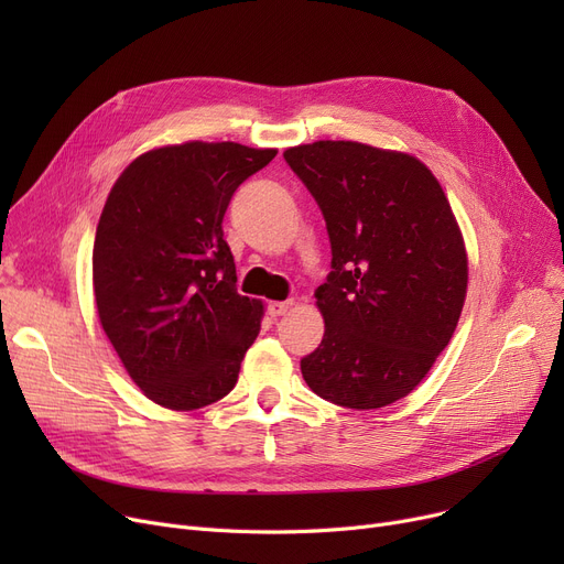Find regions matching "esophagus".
Listing matches in <instances>:
<instances>
[{"label":"esophagus","mask_w":564,"mask_h":564,"mask_svg":"<svg viewBox=\"0 0 564 564\" xmlns=\"http://www.w3.org/2000/svg\"><path fill=\"white\" fill-rule=\"evenodd\" d=\"M290 308H292V302H270V304H267V313H270L272 317L285 315Z\"/></svg>","instance_id":"obj_1"}]
</instances>
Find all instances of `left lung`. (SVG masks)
Returning <instances> with one entry per match:
<instances>
[{
    "label": "left lung",
    "instance_id": "8db88e82",
    "mask_svg": "<svg viewBox=\"0 0 564 564\" xmlns=\"http://www.w3.org/2000/svg\"><path fill=\"white\" fill-rule=\"evenodd\" d=\"M317 200L332 272L315 290L324 336L302 359L311 391L347 409L393 404L451 343L468 283L464 237L432 171L359 141L288 148Z\"/></svg>",
    "mask_w": 564,
    "mask_h": 564
}]
</instances>
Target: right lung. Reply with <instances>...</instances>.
Returning <instances> with one entry per match:
<instances>
[{
	"instance_id": "add662e5",
	"label": "right lung",
	"mask_w": 564,
	"mask_h": 564,
	"mask_svg": "<svg viewBox=\"0 0 564 564\" xmlns=\"http://www.w3.org/2000/svg\"><path fill=\"white\" fill-rule=\"evenodd\" d=\"M274 148L187 141L139 155L113 183L94 242L102 329L145 398L192 411L228 395L262 302L235 288L226 207Z\"/></svg>"
}]
</instances>
